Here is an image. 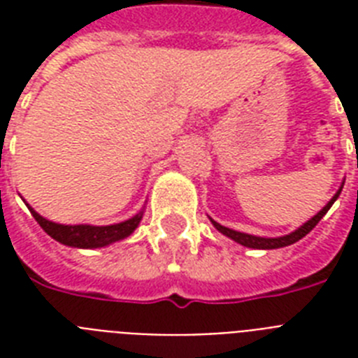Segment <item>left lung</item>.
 <instances>
[{"instance_id": "1", "label": "left lung", "mask_w": 358, "mask_h": 358, "mask_svg": "<svg viewBox=\"0 0 358 358\" xmlns=\"http://www.w3.org/2000/svg\"><path fill=\"white\" fill-rule=\"evenodd\" d=\"M340 191H342V187H340L338 191H336V195L331 199V201L323 206L322 212H317L314 217L310 219V221H306L303 227H299L297 230H294L292 234H286V236H280V238H260V236H250V234H245V232H238V230H232V229H227V227H223V224L215 223L213 219H210L213 223V227L221 232V234H224L227 238L234 239L236 243L243 245V247H250V249H280V247H288V245L295 243V241H299L301 238H305L308 232H310L314 227H316L320 221H322V217L325 215V213L329 212V208L333 206L334 201L338 199Z\"/></svg>"}]
</instances>
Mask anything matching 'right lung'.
Masks as SVG:
<instances>
[{
    "instance_id": "right-lung-1",
    "label": "right lung",
    "mask_w": 358,
    "mask_h": 358,
    "mask_svg": "<svg viewBox=\"0 0 358 358\" xmlns=\"http://www.w3.org/2000/svg\"><path fill=\"white\" fill-rule=\"evenodd\" d=\"M31 215L35 217V221L42 227V230L48 236H52L55 241L69 247H78V249H98V247H106L115 241L128 238L137 227H139L141 219H143V212L134 215L128 221L117 224H108V227H92V224H59L53 221H48L42 215L33 210L27 204Z\"/></svg>"
}]
</instances>
